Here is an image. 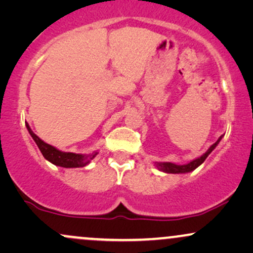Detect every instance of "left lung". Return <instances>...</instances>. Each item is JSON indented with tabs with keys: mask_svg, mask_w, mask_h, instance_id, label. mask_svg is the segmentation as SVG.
I'll return each instance as SVG.
<instances>
[{
	"mask_svg": "<svg viewBox=\"0 0 253 253\" xmlns=\"http://www.w3.org/2000/svg\"><path fill=\"white\" fill-rule=\"evenodd\" d=\"M222 135L220 136L219 139L214 143L210 149L207 150V152L203 153L201 157H199V158L194 159V161L189 162L188 164H183V165H177L175 163H170V162H161V163H158V162H156L155 165L156 168L158 170L163 171V172H167V173H187V172H190V171L195 170L197 167H200L203 162L206 161V158H207L208 156L211 155V152L213 151L215 147L217 146V144H219V141L221 140Z\"/></svg>",
	"mask_w": 253,
	"mask_h": 253,
	"instance_id": "8db88e82",
	"label": "left lung"
}]
</instances>
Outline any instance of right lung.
Instances as JSON below:
<instances>
[{
  "instance_id": "right-lung-1",
  "label": "right lung",
  "mask_w": 253,
  "mask_h": 253,
  "mask_svg": "<svg viewBox=\"0 0 253 253\" xmlns=\"http://www.w3.org/2000/svg\"><path fill=\"white\" fill-rule=\"evenodd\" d=\"M26 127H27L28 132L33 140L36 141V144L39 147L40 152L42 153V156L45 157V159H47L48 162H51L52 164L57 165V167L62 168H83L85 165L90 163L91 159H94L97 156V151L92 152L91 155H81V153H72V152H63L56 149L52 145L45 143L42 139L38 136L33 130L31 129L30 125L26 123Z\"/></svg>"
}]
</instances>
